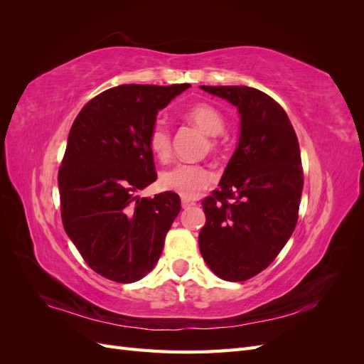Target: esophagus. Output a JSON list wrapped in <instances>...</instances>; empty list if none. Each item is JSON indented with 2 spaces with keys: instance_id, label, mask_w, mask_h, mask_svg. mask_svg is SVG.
Returning a JSON list of instances; mask_svg holds the SVG:
<instances>
[{
  "instance_id": "34e87169",
  "label": "esophagus",
  "mask_w": 364,
  "mask_h": 364,
  "mask_svg": "<svg viewBox=\"0 0 364 364\" xmlns=\"http://www.w3.org/2000/svg\"><path fill=\"white\" fill-rule=\"evenodd\" d=\"M196 203L194 202H190V200H186V199H182V208L183 209H190V208H193Z\"/></svg>"
}]
</instances>
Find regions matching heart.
Instances as JSON below:
<instances>
[{"label":"heart","mask_w":364,"mask_h":364,"mask_svg":"<svg viewBox=\"0 0 364 364\" xmlns=\"http://www.w3.org/2000/svg\"><path fill=\"white\" fill-rule=\"evenodd\" d=\"M185 118L191 121L209 136H217L225 130V117L217 107L208 103H197L185 112ZM149 149L159 161H167L171 155V136L168 127L162 123L151 126L149 136ZM215 139L211 147H215ZM214 174L199 164H178L161 174V186L164 190L179 194L183 199H196L202 191L213 185Z\"/></svg>","instance_id":"1"}]
</instances>
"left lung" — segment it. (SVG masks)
Segmentation results:
<instances>
[{"instance_id":"1","label":"left lung","mask_w":364,"mask_h":364,"mask_svg":"<svg viewBox=\"0 0 364 364\" xmlns=\"http://www.w3.org/2000/svg\"><path fill=\"white\" fill-rule=\"evenodd\" d=\"M234 105L238 144L220 190L202 202L200 253L218 278L250 279L266 269L297 223L304 173L294 129L284 109L255 87L200 86Z\"/></svg>"}]
</instances>
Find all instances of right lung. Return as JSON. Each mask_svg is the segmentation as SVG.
Masks as SVG:
<instances>
[{"instance_id":"obj_1","label":"right lung","mask_w":364,"mask_h":364,"mask_svg":"<svg viewBox=\"0 0 364 364\" xmlns=\"http://www.w3.org/2000/svg\"><path fill=\"white\" fill-rule=\"evenodd\" d=\"M188 83L119 85L74 119L59 170L65 232L94 272L130 284L153 270L181 211L176 193L139 197L156 181L147 136L156 115Z\"/></svg>"}]
</instances>
